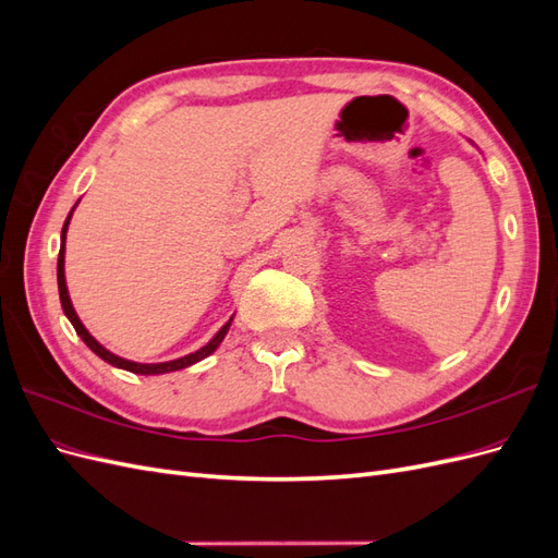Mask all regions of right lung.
Here are the masks:
<instances>
[{
    "mask_svg": "<svg viewBox=\"0 0 558 558\" xmlns=\"http://www.w3.org/2000/svg\"><path fill=\"white\" fill-rule=\"evenodd\" d=\"M76 205H78V202H76ZM76 205L72 207L70 216H66V221H64V226H62V234H60V253H58V291H60L62 312H64V316H66V318L72 320V326H74V330H76V335L81 337V340L86 342V344L90 347V351H95L97 356L102 359V361H107L109 365H113V367H121V369H128V373H134V375H165V373H177V369H183V367H189V365H195V363H199L202 359L211 356V353L218 349V344L223 342V337L228 335L230 324H232V316H230L228 324H226L221 330H218L205 347L197 349V351H193V353H189V356H181V359H174V361H165V363H134V361H128V359L116 356V353H111L107 347H102V344H99V342L95 340V337L86 330V326L81 324V318H78V314H76V310H74V305H72L70 291H66V279H64V242H66V228H70V221H72V214H74Z\"/></svg>",
    "mask_w": 558,
    "mask_h": 558,
    "instance_id": "obj_1",
    "label": "right lung"
}]
</instances>
